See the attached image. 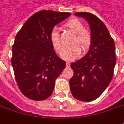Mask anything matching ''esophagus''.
<instances>
[{
	"instance_id": "1",
	"label": "esophagus",
	"mask_w": 124,
	"mask_h": 124,
	"mask_svg": "<svg viewBox=\"0 0 124 124\" xmlns=\"http://www.w3.org/2000/svg\"><path fill=\"white\" fill-rule=\"evenodd\" d=\"M66 67H68V68H69V67H70V63L67 62L66 63Z\"/></svg>"
}]
</instances>
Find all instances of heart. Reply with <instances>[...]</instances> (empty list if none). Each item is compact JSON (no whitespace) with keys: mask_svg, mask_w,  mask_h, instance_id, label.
Instances as JSON below:
<instances>
[{"mask_svg":"<svg viewBox=\"0 0 124 124\" xmlns=\"http://www.w3.org/2000/svg\"><path fill=\"white\" fill-rule=\"evenodd\" d=\"M66 28L75 34L73 44H75L64 48L61 52V57L68 61H72L77 58L81 54V49L77 44L79 45L83 49H87L90 46L92 43V35L87 30H85V26L77 18H71L68 20L64 24ZM50 41L52 46L58 53L61 51L62 47V41L60 34L57 29H54L50 34Z\"/></svg>","mask_w":124,"mask_h":124,"instance_id":"b5f03b06","label":"heart"}]
</instances>
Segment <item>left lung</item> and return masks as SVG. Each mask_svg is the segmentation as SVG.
I'll return each instance as SVG.
<instances>
[{"label":"left lung","instance_id":"left-lung-1","mask_svg":"<svg viewBox=\"0 0 124 124\" xmlns=\"http://www.w3.org/2000/svg\"><path fill=\"white\" fill-rule=\"evenodd\" d=\"M90 24L92 43L83 58L70 64L73 76L69 81L73 97L90 102L104 92L111 81L116 64L115 43L108 29L98 17L87 12L75 13Z\"/></svg>","mask_w":124,"mask_h":124}]
</instances>
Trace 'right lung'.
Returning <instances> with one entry per match:
<instances>
[{"label": "right lung", "mask_w": 124, "mask_h": 124, "mask_svg": "<svg viewBox=\"0 0 124 124\" xmlns=\"http://www.w3.org/2000/svg\"><path fill=\"white\" fill-rule=\"evenodd\" d=\"M70 15L51 10L39 11L16 34L11 64L20 90L29 99L39 101L49 97L55 80L65 69L66 62L55 54L50 34L56 24Z\"/></svg>", "instance_id": "1"}]
</instances>
